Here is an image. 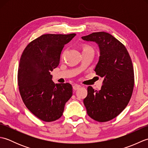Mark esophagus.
I'll return each mask as SVG.
<instances>
[{
	"label": "esophagus",
	"mask_w": 148,
	"mask_h": 148,
	"mask_svg": "<svg viewBox=\"0 0 148 148\" xmlns=\"http://www.w3.org/2000/svg\"><path fill=\"white\" fill-rule=\"evenodd\" d=\"M81 88V86L79 85V84H74L73 85V89L74 90H77L78 89H79Z\"/></svg>",
	"instance_id": "obj_1"
}]
</instances>
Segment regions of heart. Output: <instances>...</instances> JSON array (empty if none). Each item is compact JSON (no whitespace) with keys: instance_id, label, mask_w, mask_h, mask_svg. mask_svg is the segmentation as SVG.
<instances>
[{"instance_id":"obj_1","label":"heart","mask_w":148,"mask_h":148,"mask_svg":"<svg viewBox=\"0 0 148 148\" xmlns=\"http://www.w3.org/2000/svg\"><path fill=\"white\" fill-rule=\"evenodd\" d=\"M88 49H93L92 48V47L88 46V45H84L83 47V51H86V50H88Z\"/></svg>"}]
</instances>
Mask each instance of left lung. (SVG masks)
<instances>
[{"label": "left lung", "mask_w": 148, "mask_h": 148, "mask_svg": "<svg viewBox=\"0 0 148 148\" xmlns=\"http://www.w3.org/2000/svg\"><path fill=\"white\" fill-rule=\"evenodd\" d=\"M82 39L99 45L100 56L95 71L103 78L100 91L88 87L84 104L91 118L108 121L120 114L131 99L134 86L132 62L125 46L109 33L93 32Z\"/></svg>", "instance_id": "1"}]
</instances>
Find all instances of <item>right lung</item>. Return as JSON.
Listing matches in <instances>:
<instances>
[{
  "label": "right lung",
  "instance_id": "obj_1",
  "mask_svg": "<svg viewBox=\"0 0 148 148\" xmlns=\"http://www.w3.org/2000/svg\"><path fill=\"white\" fill-rule=\"evenodd\" d=\"M75 36L44 34L31 41L22 53L18 71L19 91L27 109L42 121L51 122L60 118L72 95L71 84H55L50 72L57 67L63 48Z\"/></svg>",
  "mask_w": 148,
  "mask_h": 148
}]
</instances>
